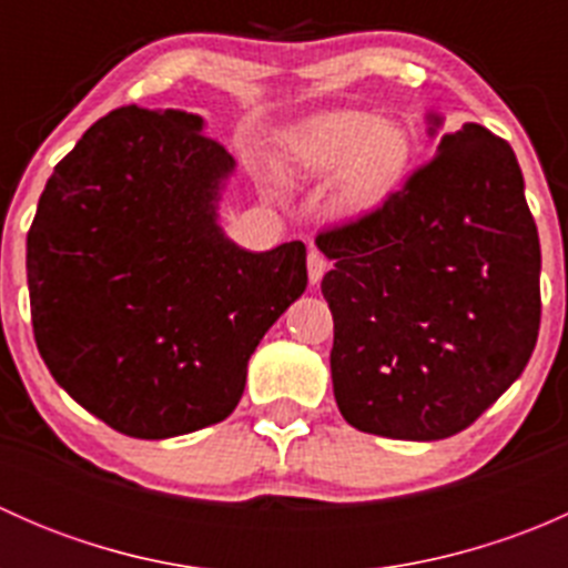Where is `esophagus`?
<instances>
[{
  "label": "esophagus",
  "instance_id": "obj_1",
  "mask_svg": "<svg viewBox=\"0 0 568 568\" xmlns=\"http://www.w3.org/2000/svg\"><path fill=\"white\" fill-rule=\"evenodd\" d=\"M326 268H329V263H326V257L321 255L318 250L307 252V277H311V285L321 283V277L326 274Z\"/></svg>",
  "mask_w": 568,
  "mask_h": 568
}]
</instances>
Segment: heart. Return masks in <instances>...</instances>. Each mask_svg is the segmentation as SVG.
<instances>
[{
  "label": "heart",
  "instance_id": "obj_1",
  "mask_svg": "<svg viewBox=\"0 0 568 568\" xmlns=\"http://www.w3.org/2000/svg\"><path fill=\"white\" fill-rule=\"evenodd\" d=\"M415 159L412 131L398 120H379L363 109L324 112L283 134L280 170L296 181L335 178L343 214H368L404 186Z\"/></svg>",
  "mask_w": 568,
  "mask_h": 568
}]
</instances>
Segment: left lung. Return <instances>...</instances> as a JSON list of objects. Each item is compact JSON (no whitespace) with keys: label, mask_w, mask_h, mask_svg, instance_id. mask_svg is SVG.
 <instances>
[{"label":"left lung","mask_w":568,"mask_h":568,"mask_svg":"<svg viewBox=\"0 0 568 568\" xmlns=\"http://www.w3.org/2000/svg\"><path fill=\"white\" fill-rule=\"evenodd\" d=\"M428 136L443 118L426 114ZM335 266L329 368L354 428L432 443L478 420L523 376L541 321V247L511 145L478 123L382 209L318 233Z\"/></svg>","instance_id":"left-lung-1"}]
</instances>
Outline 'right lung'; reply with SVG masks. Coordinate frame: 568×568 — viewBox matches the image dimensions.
I'll use <instances>...</instances> for the list:
<instances>
[{
    "instance_id": "right-lung-1",
    "label": "right lung",
    "mask_w": 568,
    "mask_h": 568,
    "mask_svg": "<svg viewBox=\"0 0 568 568\" xmlns=\"http://www.w3.org/2000/svg\"><path fill=\"white\" fill-rule=\"evenodd\" d=\"M186 109L123 106L54 168L27 236L32 329L57 385L136 439L225 420L257 343L307 285L302 242L220 225L236 162Z\"/></svg>"
}]
</instances>
